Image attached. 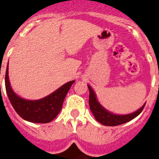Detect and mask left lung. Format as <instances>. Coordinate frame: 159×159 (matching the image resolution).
Returning <instances> with one entry per match:
<instances>
[{
	"instance_id": "left-lung-1",
	"label": "left lung",
	"mask_w": 159,
	"mask_h": 159,
	"mask_svg": "<svg viewBox=\"0 0 159 159\" xmlns=\"http://www.w3.org/2000/svg\"><path fill=\"white\" fill-rule=\"evenodd\" d=\"M88 89H89V105L90 109L92 111V114L95 116V119L97 121L100 123L101 124L104 125V126H118V125H121L123 123H126L127 122L130 121L135 117H137L139 115L143 110V108L145 107L146 103L139 108V110L133 112L131 114L128 115H115L111 112L108 111L106 110L102 105L98 102L96 99V95L92 90V88L90 87V85H88Z\"/></svg>"
}]
</instances>
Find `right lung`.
Segmentation results:
<instances>
[{
    "label": "right lung",
    "mask_w": 159,
    "mask_h": 159,
    "mask_svg": "<svg viewBox=\"0 0 159 159\" xmlns=\"http://www.w3.org/2000/svg\"><path fill=\"white\" fill-rule=\"evenodd\" d=\"M73 83L70 81L48 96L38 100H27L16 95L8 80V63L5 72V89L8 99L16 113L23 119L31 123H47L52 121L62 109L66 95Z\"/></svg>",
    "instance_id": "obj_1"
}]
</instances>
